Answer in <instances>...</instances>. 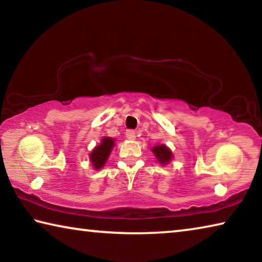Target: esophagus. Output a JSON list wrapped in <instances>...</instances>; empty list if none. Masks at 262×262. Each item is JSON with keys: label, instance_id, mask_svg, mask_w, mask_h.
Listing matches in <instances>:
<instances>
[{"label": "esophagus", "instance_id": "esophagus-1", "mask_svg": "<svg viewBox=\"0 0 262 262\" xmlns=\"http://www.w3.org/2000/svg\"><path fill=\"white\" fill-rule=\"evenodd\" d=\"M126 137H127L128 140H135V137H136V133H135L134 130H132V129L127 130V132H126Z\"/></svg>", "mask_w": 262, "mask_h": 262}]
</instances>
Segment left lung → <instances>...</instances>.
I'll list each match as a JSON object with an SVG mask.
<instances>
[{"label": "left lung", "instance_id": "1", "mask_svg": "<svg viewBox=\"0 0 262 262\" xmlns=\"http://www.w3.org/2000/svg\"><path fill=\"white\" fill-rule=\"evenodd\" d=\"M154 152L155 157H156L157 161L162 164V165H166L171 162L172 157H173V154L170 149H168L165 144H157L151 149Z\"/></svg>", "mask_w": 262, "mask_h": 262}]
</instances>
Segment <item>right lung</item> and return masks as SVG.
I'll list each match as a JSON object with an SVG mask.
<instances>
[{
    "label": "right lung",
    "mask_w": 262,
    "mask_h": 262,
    "mask_svg": "<svg viewBox=\"0 0 262 262\" xmlns=\"http://www.w3.org/2000/svg\"><path fill=\"white\" fill-rule=\"evenodd\" d=\"M114 147V140L111 139V137H104L101 140L100 144L95 147L90 154V162L92 163V166H94L96 170H100L101 167L105 165L106 161L110 156L111 151Z\"/></svg>",
    "instance_id": "add662e5"
}]
</instances>
